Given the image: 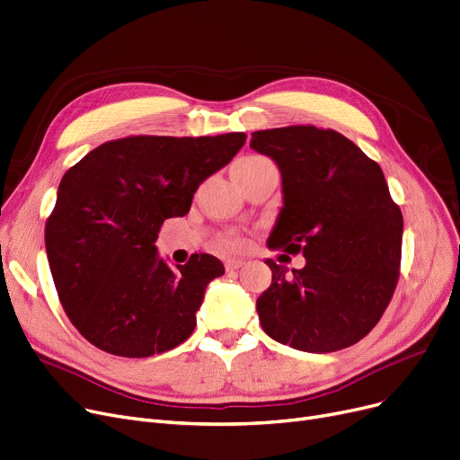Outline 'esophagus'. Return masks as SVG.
<instances>
[{"label":"esophagus","mask_w":460,"mask_h":460,"mask_svg":"<svg viewBox=\"0 0 460 460\" xmlns=\"http://www.w3.org/2000/svg\"><path fill=\"white\" fill-rule=\"evenodd\" d=\"M244 265V261L243 259H227L226 261V269H227V272H234V270H238Z\"/></svg>","instance_id":"1"}]
</instances>
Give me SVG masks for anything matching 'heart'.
<instances>
[{"instance_id":"1","label":"heart","mask_w":460,"mask_h":460,"mask_svg":"<svg viewBox=\"0 0 460 460\" xmlns=\"http://www.w3.org/2000/svg\"><path fill=\"white\" fill-rule=\"evenodd\" d=\"M263 159H265V157H261V155H250V157H244V159H241V162H238V164L234 165L233 172H234V171H238V169L253 167V165H257V164H261ZM227 246H229V248H238V246H243V241H241V238H229V241H227Z\"/></svg>"}]
</instances>
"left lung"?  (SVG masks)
<instances>
[{"label":"left lung","instance_id":"8db88e82","mask_svg":"<svg viewBox=\"0 0 460 460\" xmlns=\"http://www.w3.org/2000/svg\"><path fill=\"white\" fill-rule=\"evenodd\" d=\"M250 148L282 172L269 248L306 259L291 272L265 261L272 284L255 305L263 331L310 353L357 344L384 315L401 267L404 222L384 171L344 135L315 126L255 131Z\"/></svg>","mask_w":460,"mask_h":460}]
</instances>
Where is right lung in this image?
<instances>
[{
    "instance_id": "1",
    "label": "right lung",
    "mask_w": 460,
    "mask_h": 460,
    "mask_svg": "<svg viewBox=\"0 0 460 460\" xmlns=\"http://www.w3.org/2000/svg\"><path fill=\"white\" fill-rule=\"evenodd\" d=\"M244 141V133L126 137L64 174L45 246L59 303L90 344L150 357L190 338L207 286L226 269L210 253L171 269L157 253V233L190 212L199 184Z\"/></svg>"
}]
</instances>
